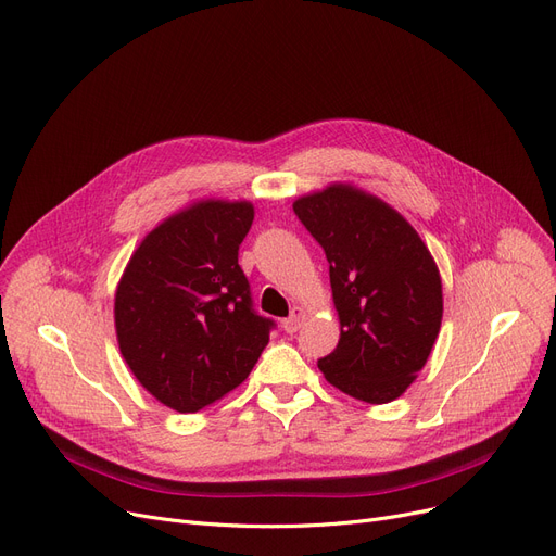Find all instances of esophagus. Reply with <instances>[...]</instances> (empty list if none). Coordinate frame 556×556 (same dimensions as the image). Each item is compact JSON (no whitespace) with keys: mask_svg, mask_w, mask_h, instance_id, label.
Here are the masks:
<instances>
[{"mask_svg":"<svg viewBox=\"0 0 556 556\" xmlns=\"http://www.w3.org/2000/svg\"><path fill=\"white\" fill-rule=\"evenodd\" d=\"M303 317H305L303 307H299V305H296V307L292 309V315L282 321V330H285V332H290V336H292V332H296V330L301 328V324H303Z\"/></svg>","mask_w":556,"mask_h":556,"instance_id":"1","label":"esophagus"}]
</instances>
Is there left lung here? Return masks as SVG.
I'll return each instance as SVG.
<instances>
[{"label": "left lung", "instance_id": "left-lung-1", "mask_svg": "<svg viewBox=\"0 0 556 556\" xmlns=\"http://www.w3.org/2000/svg\"><path fill=\"white\" fill-rule=\"evenodd\" d=\"M294 214L326 253L342 326L319 369L353 399L392 402L427 365L442 321L429 249L402 214L351 185L299 198Z\"/></svg>", "mask_w": 556, "mask_h": 556}]
</instances>
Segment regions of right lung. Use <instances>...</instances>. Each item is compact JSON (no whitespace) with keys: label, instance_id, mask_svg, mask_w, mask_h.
Returning <instances> with one entry per match:
<instances>
[{"label":"right lung","instance_id":"add662e5","mask_svg":"<svg viewBox=\"0 0 556 556\" xmlns=\"http://www.w3.org/2000/svg\"><path fill=\"white\" fill-rule=\"evenodd\" d=\"M247 201H201L154 228L125 266L114 317L139 383L177 413H195L247 381L276 326L255 313L239 247Z\"/></svg>","mask_w":556,"mask_h":556}]
</instances>
